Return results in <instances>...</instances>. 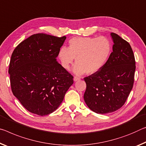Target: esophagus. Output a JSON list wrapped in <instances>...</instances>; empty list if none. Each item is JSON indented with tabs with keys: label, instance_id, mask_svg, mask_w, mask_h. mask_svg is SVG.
Segmentation results:
<instances>
[{
	"label": "esophagus",
	"instance_id": "1",
	"mask_svg": "<svg viewBox=\"0 0 146 146\" xmlns=\"http://www.w3.org/2000/svg\"><path fill=\"white\" fill-rule=\"evenodd\" d=\"M80 79V78L77 77V76H75V77H74V78H73L74 81H77V80H79Z\"/></svg>",
	"mask_w": 146,
	"mask_h": 146
}]
</instances>
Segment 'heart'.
I'll return each mask as SVG.
<instances>
[{
    "label": "heart",
    "mask_w": 146,
    "mask_h": 146,
    "mask_svg": "<svg viewBox=\"0 0 146 146\" xmlns=\"http://www.w3.org/2000/svg\"><path fill=\"white\" fill-rule=\"evenodd\" d=\"M68 43V48L64 47L59 50L58 58L67 70L75 58L73 72L77 75L98 73L108 63L112 52V41L105 36L75 37Z\"/></svg>",
    "instance_id": "1"
}]
</instances>
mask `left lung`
Here are the masks:
<instances>
[{
	"label": "left lung",
	"mask_w": 146,
	"mask_h": 146,
	"mask_svg": "<svg viewBox=\"0 0 146 146\" xmlns=\"http://www.w3.org/2000/svg\"><path fill=\"white\" fill-rule=\"evenodd\" d=\"M111 36L114 45L108 63L98 73L84 78L86 83L84 101L98 114L119 109L134 84L136 63L130 44L113 32Z\"/></svg>",
	"instance_id": "8db88e82"
}]
</instances>
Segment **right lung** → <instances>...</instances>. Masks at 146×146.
Masks as SVG:
<instances>
[{
  "label": "right lung",
  "mask_w": 146,
  "mask_h": 146,
  "mask_svg": "<svg viewBox=\"0 0 146 146\" xmlns=\"http://www.w3.org/2000/svg\"><path fill=\"white\" fill-rule=\"evenodd\" d=\"M66 36L39 33L20 43L11 54L8 73L11 91L27 110L39 115L57 109L73 77L56 58Z\"/></svg>",
  "instance_id": "obj_1"
}]
</instances>
